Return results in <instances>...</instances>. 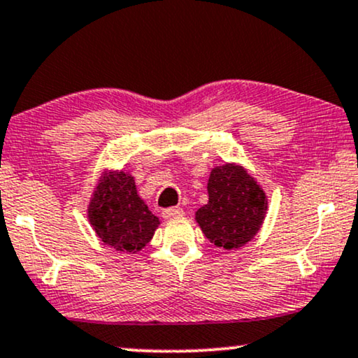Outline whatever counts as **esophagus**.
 I'll use <instances>...</instances> for the list:
<instances>
[{"mask_svg":"<svg viewBox=\"0 0 358 358\" xmlns=\"http://www.w3.org/2000/svg\"><path fill=\"white\" fill-rule=\"evenodd\" d=\"M162 215H164L165 220H173V218H178V216H183V210H182V208H176V206L166 208V210H164Z\"/></svg>","mask_w":358,"mask_h":358,"instance_id":"obj_1","label":"esophagus"}]
</instances>
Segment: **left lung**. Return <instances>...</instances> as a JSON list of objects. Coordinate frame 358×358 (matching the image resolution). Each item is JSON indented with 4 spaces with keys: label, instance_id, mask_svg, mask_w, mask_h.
I'll use <instances>...</instances> for the list:
<instances>
[{
    "label": "left lung",
    "instance_id": "8db88e82",
    "mask_svg": "<svg viewBox=\"0 0 358 358\" xmlns=\"http://www.w3.org/2000/svg\"><path fill=\"white\" fill-rule=\"evenodd\" d=\"M208 203L194 220L215 246L239 250L261 229L268 211V196L243 165L215 166L208 178Z\"/></svg>",
    "mask_w": 358,
    "mask_h": 358
}]
</instances>
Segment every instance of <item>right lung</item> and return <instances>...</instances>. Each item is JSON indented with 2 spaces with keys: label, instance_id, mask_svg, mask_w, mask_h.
<instances>
[{
  "label": "right lung",
  "instance_id": "right-lung-1",
  "mask_svg": "<svg viewBox=\"0 0 358 358\" xmlns=\"http://www.w3.org/2000/svg\"><path fill=\"white\" fill-rule=\"evenodd\" d=\"M87 218L103 244L122 252L142 251L160 220L138 196L134 176L125 170L103 169L87 206Z\"/></svg>",
  "mask_w": 358,
  "mask_h": 358
}]
</instances>
